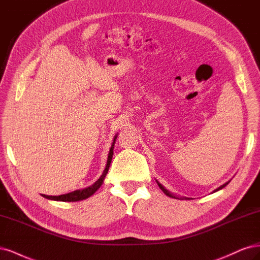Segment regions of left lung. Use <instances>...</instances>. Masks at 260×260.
Segmentation results:
<instances>
[{"instance_id":"obj_1","label":"left lung","mask_w":260,"mask_h":260,"mask_svg":"<svg viewBox=\"0 0 260 260\" xmlns=\"http://www.w3.org/2000/svg\"><path fill=\"white\" fill-rule=\"evenodd\" d=\"M156 182H157V185H158V187H160V189H161V190H162V191H163V192H164V193H165V194H166V196H169V197H171V198H175V197H174V194H172V193H171V192H170V191H167V190H166V189H165V188H164V187H163V186H162V185H161V183H160V182H158V181H157V180H156ZM228 183H229V181H228V182H225V183H224V185H222V186H220V187H219V188H218V189H216V190H215V191H218V190H220V189H222V188H223V187H225V186H227V185H228Z\"/></svg>"}]
</instances>
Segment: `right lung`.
I'll use <instances>...</instances> for the list:
<instances>
[{
    "label": "right lung",
    "mask_w": 260,
    "mask_h": 260,
    "mask_svg": "<svg viewBox=\"0 0 260 260\" xmlns=\"http://www.w3.org/2000/svg\"><path fill=\"white\" fill-rule=\"evenodd\" d=\"M116 136L113 139V144L110 148V151H109V155H108V161H107V165H106V169L103 173V175L100 176V178L94 183V185H91L88 188H85L83 190H75L73 192H70V193H67V194H62V196H45V194H42V197H44L45 199L48 200H55V201H61V202H75V201H81V200H84L87 199L88 197L93 196L95 192L100 188V186L103 185L104 179L106 177V175L109 171V167H110V163L112 160V155H113V148H114V142H115Z\"/></svg>",
    "instance_id": "add662e5"
}]
</instances>
